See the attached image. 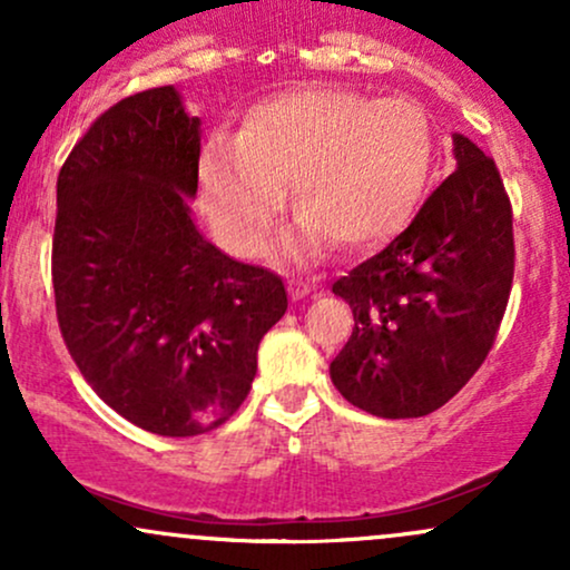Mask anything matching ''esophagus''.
I'll return each mask as SVG.
<instances>
[{
    "instance_id": "1",
    "label": "esophagus",
    "mask_w": 570,
    "mask_h": 570,
    "mask_svg": "<svg viewBox=\"0 0 570 570\" xmlns=\"http://www.w3.org/2000/svg\"><path fill=\"white\" fill-rule=\"evenodd\" d=\"M313 292V284L311 281H305V278H292L289 281V297L292 299H303V297H307V294Z\"/></svg>"
}]
</instances>
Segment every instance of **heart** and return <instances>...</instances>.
Segmentation results:
<instances>
[{
    "instance_id": "heart-1",
    "label": "heart",
    "mask_w": 570,
    "mask_h": 570,
    "mask_svg": "<svg viewBox=\"0 0 570 570\" xmlns=\"http://www.w3.org/2000/svg\"><path fill=\"white\" fill-rule=\"evenodd\" d=\"M431 163L434 128L421 107L305 85L254 104L238 136L203 144L200 203L222 246L257 254L289 181L303 212L281 235V252L311 257L330 238L367 248L412 217Z\"/></svg>"
}]
</instances>
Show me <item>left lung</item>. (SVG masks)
<instances>
[{
    "instance_id": "obj_1",
    "label": "left lung",
    "mask_w": 570,
    "mask_h": 570,
    "mask_svg": "<svg viewBox=\"0 0 570 570\" xmlns=\"http://www.w3.org/2000/svg\"><path fill=\"white\" fill-rule=\"evenodd\" d=\"M455 171L381 254L332 284L353 311L335 389L377 417L440 410L485 362L514 276L512 206L495 163L453 134Z\"/></svg>"
}]
</instances>
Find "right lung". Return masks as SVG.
<instances>
[{"label": "right lung", "mask_w": 570, "mask_h": 570, "mask_svg": "<svg viewBox=\"0 0 570 570\" xmlns=\"http://www.w3.org/2000/svg\"><path fill=\"white\" fill-rule=\"evenodd\" d=\"M200 117L174 85L107 109L58 174L53 289L63 343L117 415L160 436L222 426L286 313L284 281L203 238Z\"/></svg>", "instance_id": "add662e5"}]
</instances>
